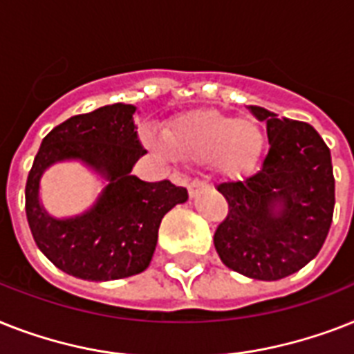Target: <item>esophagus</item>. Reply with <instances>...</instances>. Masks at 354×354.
<instances>
[{
	"label": "esophagus",
	"mask_w": 354,
	"mask_h": 354,
	"mask_svg": "<svg viewBox=\"0 0 354 354\" xmlns=\"http://www.w3.org/2000/svg\"><path fill=\"white\" fill-rule=\"evenodd\" d=\"M205 185H207V183L203 182V180H198V178H196V180H192V182L189 183V187H187V189H189V196L194 198Z\"/></svg>",
	"instance_id": "34e87169"
}]
</instances>
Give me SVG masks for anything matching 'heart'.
<instances>
[{
    "label": "heart",
    "instance_id": "obj_1",
    "mask_svg": "<svg viewBox=\"0 0 354 354\" xmlns=\"http://www.w3.org/2000/svg\"><path fill=\"white\" fill-rule=\"evenodd\" d=\"M169 151L187 162H209L225 176L251 171L266 149V132L252 118H232L218 111L183 114L165 129Z\"/></svg>",
    "mask_w": 354,
    "mask_h": 354
}]
</instances>
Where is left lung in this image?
Returning a JSON list of instances; mask_svg holds the SVG:
<instances>
[{"label": "left lung", "mask_w": 354, "mask_h": 354, "mask_svg": "<svg viewBox=\"0 0 354 354\" xmlns=\"http://www.w3.org/2000/svg\"><path fill=\"white\" fill-rule=\"evenodd\" d=\"M267 123L269 152L260 171L218 191L229 203L214 247L229 269L254 280H280L320 252L333 222L331 152L306 122L251 105Z\"/></svg>", "instance_id": "obj_1"}]
</instances>
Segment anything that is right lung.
Segmentation results:
<instances>
[{"label":"right lung","instance_id":"obj_1","mask_svg":"<svg viewBox=\"0 0 354 354\" xmlns=\"http://www.w3.org/2000/svg\"><path fill=\"white\" fill-rule=\"evenodd\" d=\"M134 105L114 103L77 114L43 138L25 185V211L34 242L57 269L82 280H120L145 271L162 218L187 202V189L169 180L131 174L145 154L134 125ZM82 159L109 180L87 213L56 221L39 203V180L53 162Z\"/></svg>","mask_w":354,"mask_h":354}]
</instances>
